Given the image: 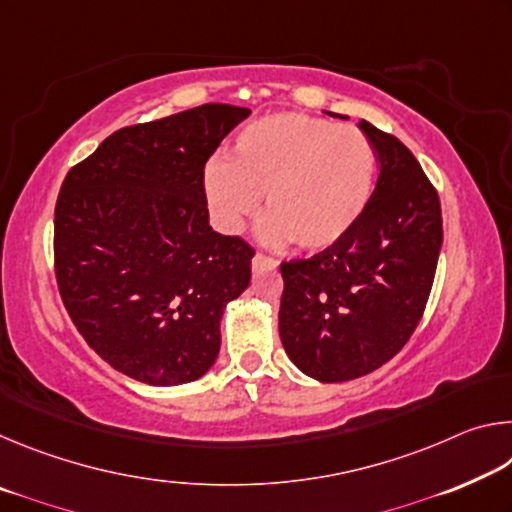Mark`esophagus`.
<instances>
[{"mask_svg":"<svg viewBox=\"0 0 512 512\" xmlns=\"http://www.w3.org/2000/svg\"><path fill=\"white\" fill-rule=\"evenodd\" d=\"M277 262L273 257H266L262 253H257L253 257V271H271V268H275Z\"/></svg>","mask_w":512,"mask_h":512,"instance_id":"34e87169","label":"esophagus"}]
</instances>
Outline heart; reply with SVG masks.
I'll list each match as a JSON object with an SVG mask.
<instances>
[{
    "instance_id": "obj_1",
    "label": "heart",
    "mask_w": 512,
    "mask_h": 512,
    "mask_svg": "<svg viewBox=\"0 0 512 512\" xmlns=\"http://www.w3.org/2000/svg\"><path fill=\"white\" fill-rule=\"evenodd\" d=\"M377 153L357 126L302 112L257 119L237 135L232 160L212 158L203 185L216 223L239 232L266 194L264 239L320 253L339 244L368 210Z\"/></svg>"
}]
</instances>
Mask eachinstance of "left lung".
<instances>
[{
  "label": "left lung",
  "instance_id": "1",
  "mask_svg": "<svg viewBox=\"0 0 512 512\" xmlns=\"http://www.w3.org/2000/svg\"><path fill=\"white\" fill-rule=\"evenodd\" d=\"M379 158L375 192L339 244L280 264V339L320 381L368 375L400 352L427 307L443 246L436 187L395 135L359 121Z\"/></svg>",
  "mask_w": 512,
  "mask_h": 512
}]
</instances>
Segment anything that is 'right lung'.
Listing matches in <instances>:
<instances>
[{
	"mask_svg": "<svg viewBox=\"0 0 512 512\" xmlns=\"http://www.w3.org/2000/svg\"><path fill=\"white\" fill-rule=\"evenodd\" d=\"M250 115L203 103L112 133L67 171L54 214L60 298L85 343L151 386L203 377L255 248L212 230L205 164Z\"/></svg>",
	"mask_w": 512,
	"mask_h": 512,
	"instance_id": "obj_1",
	"label": "right lung"
}]
</instances>
